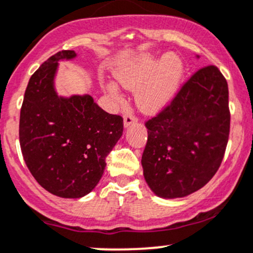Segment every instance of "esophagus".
<instances>
[{"instance_id":"34e87169","label":"esophagus","mask_w":253,"mask_h":253,"mask_svg":"<svg viewBox=\"0 0 253 253\" xmlns=\"http://www.w3.org/2000/svg\"><path fill=\"white\" fill-rule=\"evenodd\" d=\"M138 119L135 118V116L132 115V114H127V115H125L124 118V125L125 127H128L129 125L134 124V122H137Z\"/></svg>"}]
</instances>
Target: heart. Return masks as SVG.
<instances>
[{"label":"heart","instance_id":"1","mask_svg":"<svg viewBox=\"0 0 253 253\" xmlns=\"http://www.w3.org/2000/svg\"><path fill=\"white\" fill-rule=\"evenodd\" d=\"M114 75L122 87L135 91V103L140 110L155 114L174 98L184 75V64L173 53L166 55L144 53L120 63ZM103 87L116 100L122 99L115 82H104Z\"/></svg>","mask_w":253,"mask_h":253}]
</instances>
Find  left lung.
Wrapping results in <instances>:
<instances>
[{"mask_svg": "<svg viewBox=\"0 0 253 253\" xmlns=\"http://www.w3.org/2000/svg\"><path fill=\"white\" fill-rule=\"evenodd\" d=\"M227 80L217 66L196 71L171 104L147 121L142 156L149 188L164 199L201 189L220 166L230 129Z\"/></svg>", "mask_w": 253, "mask_h": 253, "instance_id": "left-lung-1", "label": "left lung"}]
</instances>
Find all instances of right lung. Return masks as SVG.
<instances>
[{
	"label": "right lung",
	"instance_id": "1",
	"mask_svg": "<svg viewBox=\"0 0 253 253\" xmlns=\"http://www.w3.org/2000/svg\"><path fill=\"white\" fill-rule=\"evenodd\" d=\"M62 50L29 80L20 110L19 140L24 161L42 188L53 195L79 199L99 183L109 155L124 132V120L103 110L89 94L58 95L60 60L76 58Z\"/></svg>",
	"mask_w": 253,
	"mask_h": 253
}]
</instances>
